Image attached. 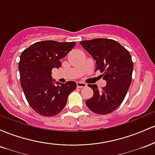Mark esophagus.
<instances>
[{
  "mask_svg": "<svg viewBox=\"0 0 155 155\" xmlns=\"http://www.w3.org/2000/svg\"><path fill=\"white\" fill-rule=\"evenodd\" d=\"M76 86H77L78 88H84L87 87V84L84 82H81V81H77Z\"/></svg>",
  "mask_w": 155,
  "mask_h": 155,
  "instance_id": "1",
  "label": "esophagus"
}]
</instances>
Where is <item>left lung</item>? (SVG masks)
<instances>
[{
  "label": "left lung",
  "instance_id": "8db88e82",
  "mask_svg": "<svg viewBox=\"0 0 155 155\" xmlns=\"http://www.w3.org/2000/svg\"><path fill=\"white\" fill-rule=\"evenodd\" d=\"M80 44L95 60V71L103 73V79L106 81L102 90H98L96 84H88L93 90V95L86 101L87 106L97 114L111 113L124 101L131 84L133 69L131 55L112 39L81 41Z\"/></svg>",
  "mask_w": 155,
  "mask_h": 155
}]
</instances>
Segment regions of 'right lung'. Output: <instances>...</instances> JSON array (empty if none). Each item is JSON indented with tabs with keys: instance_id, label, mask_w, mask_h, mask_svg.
I'll use <instances>...</instances> for the list:
<instances>
[{
	"instance_id": "1",
	"label": "right lung",
	"mask_w": 155,
	"mask_h": 155,
	"mask_svg": "<svg viewBox=\"0 0 155 155\" xmlns=\"http://www.w3.org/2000/svg\"><path fill=\"white\" fill-rule=\"evenodd\" d=\"M76 42L43 41L22 51L19 63L20 84L28 104L38 114L53 117L67 104L68 96L76 90V83L60 84L51 77V70L61 67L63 59ZM57 84L54 85V83Z\"/></svg>"
}]
</instances>
